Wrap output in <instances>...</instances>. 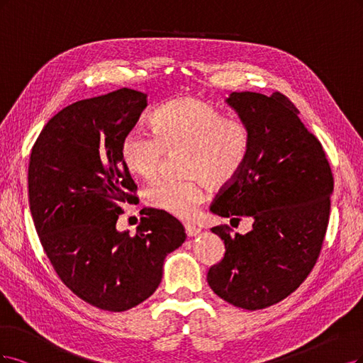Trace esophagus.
<instances>
[{"label":"esophagus","instance_id":"esophagus-1","mask_svg":"<svg viewBox=\"0 0 363 363\" xmlns=\"http://www.w3.org/2000/svg\"><path fill=\"white\" fill-rule=\"evenodd\" d=\"M185 232H186V235H189V237H196L197 233L201 232V228L193 225V223H186L185 225Z\"/></svg>","mask_w":363,"mask_h":363}]
</instances>
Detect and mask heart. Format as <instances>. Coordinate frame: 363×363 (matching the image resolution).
<instances>
[{"instance_id": "b5f03b06", "label": "heart", "mask_w": 363, "mask_h": 363, "mask_svg": "<svg viewBox=\"0 0 363 363\" xmlns=\"http://www.w3.org/2000/svg\"><path fill=\"white\" fill-rule=\"evenodd\" d=\"M150 134L133 131L121 157L133 177L150 182L162 158L182 150V179H161L146 190V203L178 218H191L206 199V182L220 189L238 177L250 147L249 126L199 96L169 99L150 118Z\"/></svg>"}]
</instances>
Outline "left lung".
<instances>
[{
	"label": "left lung",
	"mask_w": 363,
	"mask_h": 363,
	"mask_svg": "<svg viewBox=\"0 0 363 363\" xmlns=\"http://www.w3.org/2000/svg\"><path fill=\"white\" fill-rule=\"evenodd\" d=\"M226 101L249 126L250 147L211 211L253 225L245 235L228 225L211 229L226 252L206 279L220 298L256 311L286 298L312 272L329 225L333 174L318 138L282 93L233 91Z\"/></svg>",
	"instance_id": "1"
}]
</instances>
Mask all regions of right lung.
Segmentation results:
<instances>
[{
	"mask_svg": "<svg viewBox=\"0 0 363 363\" xmlns=\"http://www.w3.org/2000/svg\"><path fill=\"white\" fill-rule=\"evenodd\" d=\"M146 105L145 93L126 87L78 101L45 125L30 157V211L42 247L62 282L102 311L149 298L166 256L186 238L158 209H147L134 237L116 228L137 199L121 145Z\"/></svg>",
	"mask_w": 363,
	"mask_h": 363,
	"instance_id": "add662e5",
	"label": "right lung"
}]
</instances>
